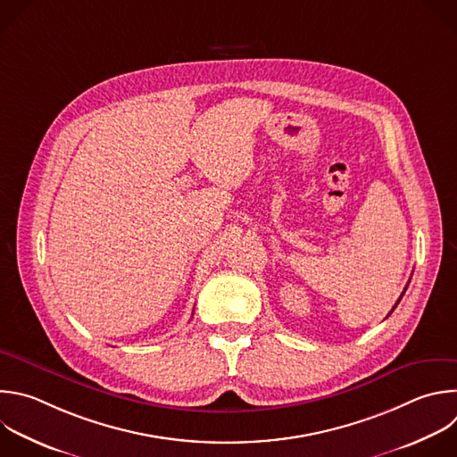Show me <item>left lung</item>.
Wrapping results in <instances>:
<instances>
[{
	"label": "left lung",
	"mask_w": 457,
	"mask_h": 457,
	"mask_svg": "<svg viewBox=\"0 0 457 457\" xmlns=\"http://www.w3.org/2000/svg\"><path fill=\"white\" fill-rule=\"evenodd\" d=\"M407 287H409V285H405V288H403V292H405V290H407ZM403 292H402V295H403ZM402 295H400V297H398V301H396V303H395V307H393V311H395V309H396V305H398V303H400V299H402ZM393 311H391V312H393ZM391 312H389V314H391Z\"/></svg>",
	"instance_id": "1"
}]
</instances>
